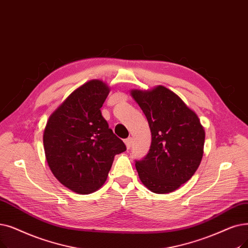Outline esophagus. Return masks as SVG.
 <instances>
[{
  "mask_svg": "<svg viewBox=\"0 0 248 248\" xmlns=\"http://www.w3.org/2000/svg\"><path fill=\"white\" fill-rule=\"evenodd\" d=\"M132 138H127L126 140H124V143H125V146H126V149L130 150L131 147H132Z\"/></svg>",
  "mask_w": 248,
  "mask_h": 248,
  "instance_id": "1",
  "label": "esophagus"
}]
</instances>
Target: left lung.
<instances>
[{
    "label": "left lung",
    "instance_id": "1",
    "mask_svg": "<svg viewBox=\"0 0 248 248\" xmlns=\"http://www.w3.org/2000/svg\"><path fill=\"white\" fill-rule=\"evenodd\" d=\"M152 134L147 156L136 161L142 184L152 192L176 190L191 178L203 154L204 130L197 113L164 86L132 90Z\"/></svg>",
    "mask_w": 248,
    "mask_h": 248
}]
</instances>
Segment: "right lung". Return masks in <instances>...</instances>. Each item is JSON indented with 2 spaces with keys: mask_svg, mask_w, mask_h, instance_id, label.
Segmentation results:
<instances>
[{
  "mask_svg": "<svg viewBox=\"0 0 248 248\" xmlns=\"http://www.w3.org/2000/svg\"><path fill=\"white\" fill-rule=\"evenodd\" d=\"M109 92L101 80L86 82L50 114L45 128V153L52 174L79 195L98 190L114 156L126 150L101 114Z\"/></svg>",
  "mask_w": 248,
  "mask_h": 248,
  "instance_id": "right-lung-1",
  "label": "right lung"
}]
</instances>
